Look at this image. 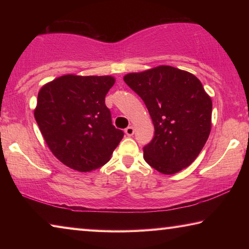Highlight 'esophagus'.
I'll return each mask as SVG.
<instances>
[{
    "instance_id": "esophagus-1",
    "label": "esophagus",
    "mask_w": 249,
    "mask_h": 249,
    "mask_svg": "<svg viewBox=\"0 0 249 249\" xmlns=\"http://www.w3.org/2000/svg\"><path fill=\"white\" fill-rule=\"evenodd\" d=\"M125 134L127 135V136H133L134 135V127L133 126H128V127L125 128Z\"/></svg>"
}]
</instances>
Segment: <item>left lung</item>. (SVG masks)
<instances>
[{"instance_id": "obj_1", "label": "left lung", "mask_w": 249, "mask_h": 249, "mask_svg": "<svg viewBox=\"0 0 249 249\" xmlns=\"http://www.w3.org/2000/svg\"><path fill=\"white\" fill-rule=\"evenodd\" d=\"M124 81L144 101L155 135L144 159L163 175L193 162L211 132L212 101L196 75L170 66L128 73Z\"/></svg>"}]
</instances>
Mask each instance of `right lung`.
Instances as JSON below:
<instances>
[{
	"label": "right lung",
	"mask_w": 249,
	"mask_h": 249,
	"mask_svg": "<svg viewBox=\"0 0 249 249\" xmlns=\"http://www.w3.org/2000/svg\"><path fill=\"white\" fill-rule=\"evenodd\" d=\"M114 78L67 74L41 88L35 120L53 154L74 170L107 163L124 136L112 123L105 95Z\"/></svg>",
	"instance_id": "1"
}]
</instances>
